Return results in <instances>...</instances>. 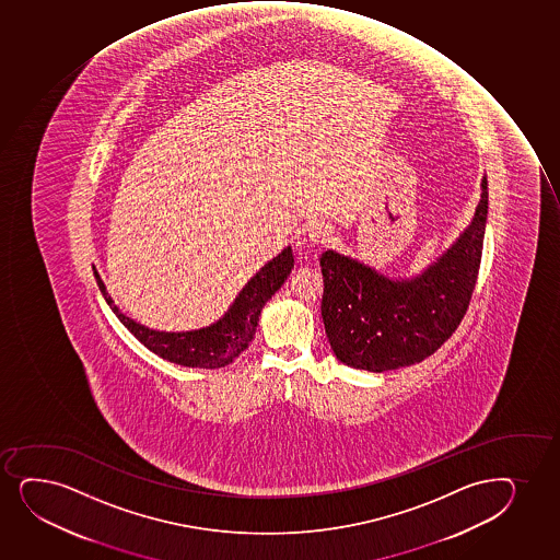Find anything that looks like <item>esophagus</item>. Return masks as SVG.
Instances as JSON below:
<instances>
[{
    "instance_id": "obj_1",
    "label": "esophagus",
    "mask_w": 560,
    "mask_h": 560,
    "mask_svg": "<svg viewBox=\"0 0 560 560\" xmlns=\"http://www.w3.org/2000/svg\"><path fill=\"white\" fill-rule=\"evenodd\" d=\"M332 225L325 224V222H315L308 228L310 241L314 243H328L332 237Z\"/></svg>"
}]
</instances>
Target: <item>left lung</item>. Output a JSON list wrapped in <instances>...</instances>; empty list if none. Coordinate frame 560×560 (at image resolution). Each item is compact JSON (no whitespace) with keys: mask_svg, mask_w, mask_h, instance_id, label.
<instances>
[{"mask_svg":"<svg viewBox=\"0 0 560 560\" xmlns=\"http://www.w3.org/2000/svg\"><path fill=\"white\" fill-rule=\"evenodd\" d=\"M488 179L475 219L412 280H390L335 250L319 257L322 317L336 359L368 372L411 366L435 353L467 314L482 259Z\"/></svg>","mask_w":560,"mask_h":560,"instance_id":"8db88e82","label":"left lung"}]
</instances>
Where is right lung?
Returning a JSON list of instances; mask_svg holds the SVG:
<instances>
[{
  "mask_svg": "<svg viewBox=\"0 0 560 560\" xmlns=\"http://www.w3.org/2000/svg\"><path fill=\"white\" fill-rule=\"evenodd\" d=\"M291 269H293V252L288 246L282 254H278L272 261L265 265L250 282L246 283L235 299V303L232 304V308L225 312L220 322L211 327L190 330V332H159L132 322L130 317L119 312L116 304L112 303L97 270H93L97 278L98 290L109 304V308L114 310L119 322L129 328L149 351L180 366L214 370V368L228 366L248 348V343L256 335L257 322L265 303L280 290L285 278L290 277Z\"/></svg>",
  "mask_w": 560,
  "mask_h": 560,
  "instance_id": "right-lung-1",
  "label": "right lung"
}]
</instances>
